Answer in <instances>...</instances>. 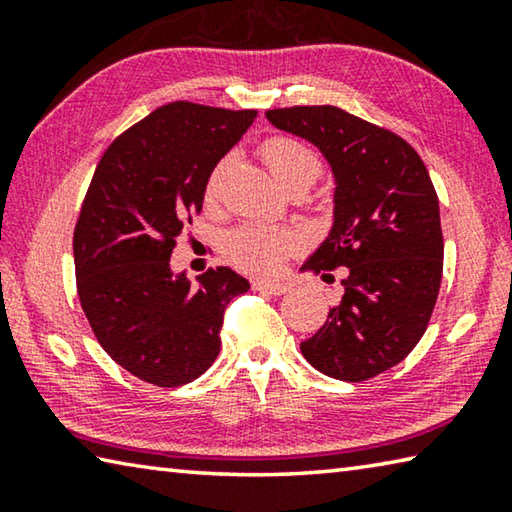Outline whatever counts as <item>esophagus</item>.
Instances as JSON below:
<instances>
[{"label": "esophagus", "instance_id": "esophagus-1", "mask_svg": "<svg viewBox=\"0 0 512 512\" xmlns=\"http://www.w3.org/2000/svg\"><path fill=\"white\" fill-rule=\"evenodd\" d=\"M253 287L257 291H264V293H271V296H282V293H287L291 289L289 282H268V280H257Z\"/></svg>", "mask_w": 512, "mask_h": 512}]
</instances>
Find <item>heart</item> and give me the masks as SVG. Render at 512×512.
<instances>
[{"mask_svg":"<svg viewBox=\"0 0 512 512\" xmlns=\"http://www.w3.org/2000/svg\"><path fill=\"white\" fill-rule=\"evenodd\" d=\"M268 171L273 173L277 185L282 189L293 183L311 185L320 173V158L305 142L289 135H277L266 140L259 149ZM223 164L212 171L207 180L205 194L212 198L219 187ZM298 246V237L291 230L271 228V225H244L232 232L225 241V253L230 262L253 273H273L280 266V259Z\"/></svg>","mask_w":512,"mask_h":512,"instance_id":"obj_1","label":"heart"}]
</instances>
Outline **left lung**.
<instances>
[{
	"mask_svg": "<svg viewBox=\"0 0 512 512\" xmlns=\"http://www.w3.org/2000/svg\"><path fill=\"white\" fill-rule=\"evenodd\" d=\"M266 119L314 144L336 185L332 230L300 271L345 266V293L300 350L327 377L366 381L397 366L429 325L445 250L436 189L409 142L341 108H275Z\"/></svg>",
	"mask_w": 512,
	"mask_h": 512,
	"instance_id": "obj_1",
	"label": "left lung"
}]
</instances>
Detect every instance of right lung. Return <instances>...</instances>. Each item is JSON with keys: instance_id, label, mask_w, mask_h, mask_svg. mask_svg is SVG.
<instances>
[{"instance_id": "1", "label": "right lung", "mask_w": 512, "mask_h": 512, "mask_svg": "<svg viewBox=\"0 0 512 512\" xmlns=\"http://www.w3.org/2000/svg\"><path fill=\"white\" fill-rule=\"evenodd\" d=\"M257 117L173 101L121 133L103 153L74 230L76 289L101 348L153 386L201 377L221 350L223 311L246 293L228 266L171 271L185 221L203 210L207 180Z\"/></svg>"}]
</instances>
